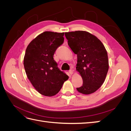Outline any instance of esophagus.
Returning a JSON list of instances; mask_svg holds the SVG:
<instances>
[{
	"label": "esophagus",
	"mask_w": 131,
	"mask_h": 131,
	"mask_svg": "<svg viewBox=\"0 0 131 131\" xmlns=\"http://www.w3.org/2000/svg\"><path fill=\"white\" fill-rule=\"evenodd\" d=\"M69 74H70V75H72V74H73V71L72 70H70L69 71Z\"/></svg>",
	"instance_id": "esophagus-1"
}]
</instances>
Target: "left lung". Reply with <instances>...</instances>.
<instances>
[{
  "instance_id": "obj_1",
  "label": "left lung",
  "mask_w": 131,
  "mask_h": 131,
  "mask_svg": "<svg viewBox=\"0 0 131 131\" xmlns=\"http://www.w3.org/2000/svg\"><path fill=\"white\" fill-rule=\"evenodd\" d=\"M68 44L77 54L76 69L82 77L79 92L90 94L100 88L109 69L108 53L104 45L94 35L78 30L65 33Z\"/></svg>"
}]
</instances>
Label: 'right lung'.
Segmentation results:
<instances>
[{
	"label": "right lung",
	"instance_id": "1",
	"mask_svg": "<svg viewBox=\"0 0 131 131\" xmlns=\"http://www.w3.org/2000/svg\"><path fill=\"white\" fill-rule=\"evenodd\" d=\"M64 33L44 31L28 45L23 59L27 76L38 92L45 96L56 95L68 75L57 67L53 55L64 42Z\"/></svg>",
	"mask_w": 131,
	"mask_h": 131
}]
</instances>
